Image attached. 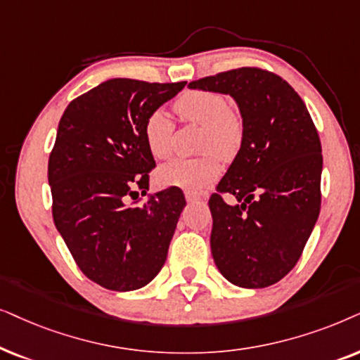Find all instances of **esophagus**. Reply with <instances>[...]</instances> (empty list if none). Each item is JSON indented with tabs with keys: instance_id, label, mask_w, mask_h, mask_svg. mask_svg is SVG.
I'll return each mask as SVG.
<instances>
[{
	"instance_id": "1",
	"label": "esophagus",
	"mask_w": 360,
	"mask_h": 360,
	"mask_svg": "<svg viewBox=\"0 0 360 360\" xmlns=\"http://www.w3.org/2000/svg\"><path fill=\"white\" fill-rule=\"evenodd\" d=\"M202 199H204L202 195H199V194L189 193V191H188V193H186V200H188V202H191V204H193V202H199V200H202Z\"/></svg>"
}]
</instances>
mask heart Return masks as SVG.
Instances as JSON below:
<instances>
[{"mask_svg": "<svg viewBox=\"0 0 360 360\" xmlns=\"http://www.w3.org/2000/svg\"><path fill=\"white\" fill-rule=\"evenodd\" d=\"M176 112L184 123L202 127L200 151L232 158L242 145L243 122L222 94L191 90L177 98ZM174 120L165 108H158L146 120L145 136L153 156L167 160L174 151ZM220 165L214 155L195 160H174L158 169V183L186 191H200L217 179Z\"/></svg>", "mask_w": 360, "mask_h": 360, "instance_id": "b5f03b06", "label": "heart"}]
</instances>
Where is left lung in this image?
Here are the masks:
<instances>
[{
  "label": "left lung",
  "instance_id": "8db88e82",
  "mask_svg": "<svg viewBox=\"0 0 360 360\" xmlns=\"http://www.w3.org/2000/svg\"><path fill=\"white\" fill-rule=\"evenodd\" d=\"M189 89L230 95L243 122L240 150L209 199L215 265L240 288L275 285L300 260L321 209L323 155L311 115L286 80L257 67L204 77Z\"/></svg>",
  "mask_w": 360,
  "mask_h": 360
}]
</instances>
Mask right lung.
<instances>
[{
  "label": "right lung",
  "instance_id": "obj_1",
  "mask_svg": "<svg viewBox=\"0 0 360 360\" xmlns=\"http://www.w3.org/2000/svg\"><path fill=\"white\" fill-rule=\"evenodd\" d=\"M184 85L110 79L72 100L59 122L47 166L52 217L84 275L107 290L143 288L166 262L183 191L127 200L146 193L155 167L146 120Z\"/></svg>",
  "mask_w": 360,
  "mask_h": 360
}]
</instances>
